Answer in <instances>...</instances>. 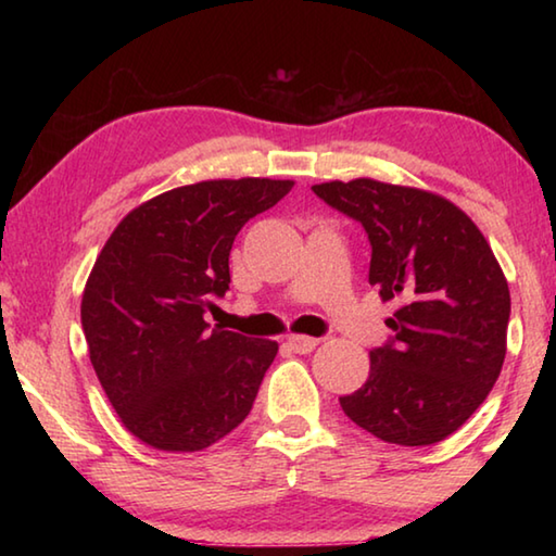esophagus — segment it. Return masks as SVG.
Instances as JSON below:
<instances>
[{
  "mask_svg": "<svg viewBox=\"0 0 556 556\" xmlns=\"http://www.w3.org/2000/svg\"><path fill=\"white\" fill-rule=\"evenodd\" d=\"M287 345H289L291 351H294V353H312L314 348L318 345V338H312V336H296V333H291V336L287 338Z\"/></svg>",
  "mask_w": 556,
  "mask_h": 556,
  "instance_id": "esophagus-1",
  "label": "esophagus"
}]
</instances>
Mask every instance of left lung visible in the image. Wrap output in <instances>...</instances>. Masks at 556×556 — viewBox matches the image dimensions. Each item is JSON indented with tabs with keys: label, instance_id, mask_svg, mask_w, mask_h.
<instances>
[{
	"label": "left lung",
	"instance_id": "obj_1",
	"mask_svg": "<svg viewBox=\"0 0 556 556\" xmlns=\"http://www.w3.org/2000/svg\"><path fill=\"white\" fill-rule=\"evenodd\" d=\"M372 244L370 285L400 299L394 338L341 397L345 417L388 444L429 446L481 407L503 370L510 289L491 244L444 195L375 178L312 186Z\"/></svg>",
	"mask_w": 556,
	"mask_h": 556
}]
</instances>
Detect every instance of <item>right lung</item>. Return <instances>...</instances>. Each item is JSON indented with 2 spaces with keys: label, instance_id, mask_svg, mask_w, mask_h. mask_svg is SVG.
<instances>
[{
  "label": "right lung",
  "instance_id": "add662e5",
  "mask_svg": "<svg viewBox=\"0 0 556 556\" xmlns=\"http://www.w3.org/2000/svg\"><path fill=\"white\" fill-rule=\"evenodd\" d=\"M294 181L215 178L137 205L92 265L80 304L90 363L129 434L191 454L242 425L279 345L203 321L230 285L235 235Z\"/></svg>",
  "mask_w": 556,
  "mask_h": 556
}]
</instances>
